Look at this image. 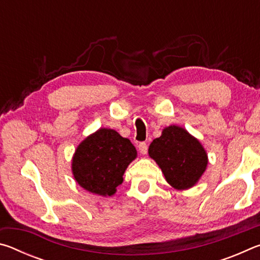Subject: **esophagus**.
<instances>
[{
  "label": "esophagus",
  "instance_id": "1",
  "mask_svg": "<svg viewBox=\"0 0 260 260\" xmlns=\"http://www.w3.org/2000/svg\"><path fill=\"white\" fill-rule=\"evenodd\" d=\"M139 150L141 153H142V155H146V153L148 152V144L146 142H141L139 144Z\"/></svg>",
  "mask_w": 260,
  "mask_h": 260
}]
</instances>
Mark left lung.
Returning a JSON list of instances; mask_svg holds the SVG:
<instances>
[{"label":"left lung","instance_id":"1","mask_svg":"<svg viewBox=\"0 0 260 260\" xmlns=\"http://www.w3.org/2000/svg\"><path fill=\"white\" fill-rule=\"evenodd\" d=\"M148 152L161 169L166 181L178 190L195 186L208 166V155L200 141L175 125L162 129Z\"/></svg>","mask_w":260,"mask_h":260}]
</instances>
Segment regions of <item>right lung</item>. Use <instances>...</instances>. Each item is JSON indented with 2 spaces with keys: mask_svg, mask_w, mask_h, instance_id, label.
I'll return each instance as SVG.
<instances>
[{
  "mask_svg": "<svg viewBox=\"0 0 260 260\" xmlns=\"http://www.w3.org/2000/svg\"><path fill=\"white\" fill-rule=\"evenodd\" d=\"M136 155L128 139L113 129L100 128L78 146L72 159L73 177L89 192L111 196Z\"/></svg>",
  "mask_w": 260,
  "mask_h": 260,
  "instance_id": "right-lung-1",
  "label": "right lung"
}]
</instances>
